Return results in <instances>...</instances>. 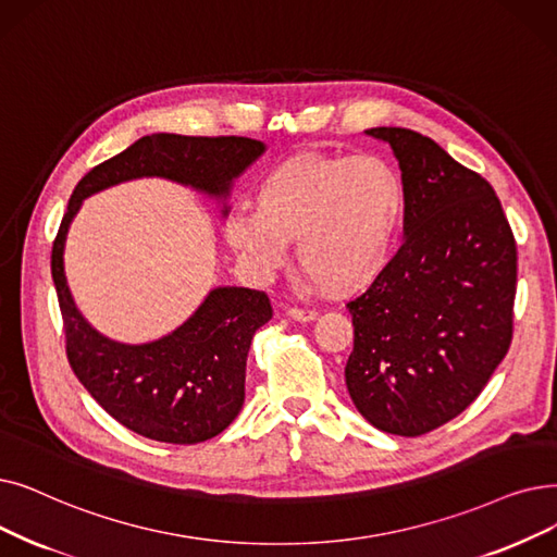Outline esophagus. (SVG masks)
<instances>
[{
    "mask_svg": "<svg viewBox=\"0 0 557 557\" xmlns=\"http://www.w3.org/2000/svg\"><path fill=\"white\" fill-rule=\"evenodd\" d=\"M286 313L292 319H296V321H313V319L319 317L317 309H307V307H288Z\"/></svg>",
    "mask_w": 557,
    "mask_h": 557,
    "instance_id": "esophagus-1",
    "label": "esophagus"
}]
</instances>
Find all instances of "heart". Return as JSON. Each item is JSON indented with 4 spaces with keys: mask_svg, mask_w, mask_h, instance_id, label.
<instances>
[{
    "mask_svg": "<svg viewBox=\"0 0 557 557\" xmlns=\"http://www.w3.org/2000/svg\"><path fill=\"white\" fill-rule=\"evenodd\" d=\"M250 211L225 223L227 244L269 273L296 238L300 269L332 292H357L389 265L405 219V186L380 157L300 154L265 171Z\"/></svg>",
    "mask_w": 557,
    "mask_h": 557,
    "instance_id": "heart-1",
    "label": "heart"
}]
</instances>
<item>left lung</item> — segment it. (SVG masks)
Listing matches in <instances>:
<instances>
[{"label":"left lung","instance_id":"obj_1","mask_svg":"<svg viewBox=\"0 0 557 557\" xmlns=\"http://www.w3.org/2000/svg\"><path fill=\"white\" fill-rule=\"evenodd\" d=\"M392 145L405 186V244L346 307V384L371 425L437 430L480 396L515 332L517 240L492 184L432 138L367 129Z\"/></svg>","mask_w":557,"mask_h":557}]
</instances>
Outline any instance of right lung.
I'll list each match as a JSON object with an SVG mask.
<instances>
[{
    "label": "right lung",
    "instance_id": "obj_1",
    "mask_svg": "<svg viewBox=\"0 0 557 557\" xmlns=\"http://www.w3.org/2000/svg\"><path fill=\"white\" fill-rule=\"evenodd\" d=\"M263 152L246 136H143L82 177L52 246V277L72 371L107 412L143 437L200 444L221 434L246 396V359L273 307L257 288H213L193 317L159 342L125 346L92 330L75 307L63 273L70 221L90 193L136 177H165L225 198L232 180Z\"/></svg>",
    "mask_w": 557,
    "mask_h": 557
}]
</instances>
